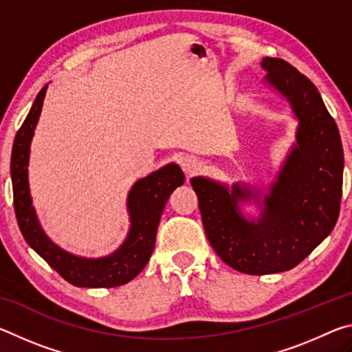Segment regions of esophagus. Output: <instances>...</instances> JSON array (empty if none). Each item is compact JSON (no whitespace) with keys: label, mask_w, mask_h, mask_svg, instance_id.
Wrapping results in <instances>:
<instances>
[{"label":"esophagus","mask_w":352,"mask_h":352,"mask_svg":"<svg viewBox=\"0 0 352 352\" xmlns=\"http://www.w3.org/2000/svg\"><path fill=\"white\" fill-rule=\"evenodd\" d=\"M200 168H201L200 162L195 157H192V155H188V157H184L182 160V169L188 177H192L197 174Z\"/></svg>","instance_id":"1"}]
</instances>
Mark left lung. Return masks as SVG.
Here are the masks:
<instances>
[{
	"label": "left lung",
	"instance_id": "8db88e82",
	"mask_svg": "<svg viewBox=\"0 0 352 352\" xmlns=\"http://www.w3.org/2000/svg\"><path fill=\"white\" fill-rule=\"evenodd\" d=\"M265 82L289 100L298 118L296 146L264 199L258 222L242 217L239 200L256 197L234 184L231 192L204 177L197 194L208 241L226 265L247 275L285 272L306 259L337 223L343 188L340 133L317 87L289 62L265 57Z\"/></svg>",
	"mask_w": 352,
	"mask_h": 352
}]
</instances>
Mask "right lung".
I'll return each mask as SVG.
<instances>
[{
    "instance_id": "add662e5",
    "label": "right lung",
    "mask_w": 352,
    "mask_h": 352,
    "mask_svg": "<svg viewBox=\"0 0 352 352\" xmlns=\"http://www.w3.org/2000/svg\"><path fill=\"white\" fill-rule=\"evenodd\" d=\"M47 85L35 98L31 111L15 135L10 157V177L14 189V210L25 241L43 258L65 281L77 287H116L138 275L151 259L155 237L163 210L174 189L184 183L177 164H168L133 184L129 194L130 231L116 253L100 259L77 258L58 248L40 228L32 208L28 184L29 146L38 121Z\"/></svg>"
}]
</instances>
